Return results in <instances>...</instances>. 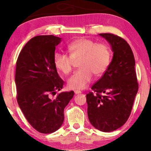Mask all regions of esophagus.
<instances>
[{
    "mask_svg": "<svg viewBox=\"0 0 151 151\" xmlns=\"http://www.w3.org/2000/svg\"><path fill=\"white\" fill-rule=\"evenodd\" d=\"M74 93H75V94H76V95H78V94L81 93V91H80L76 90V91H74Z\"/></svg>",
    "mask_w": 151,
    "mask_h": 151,
    "instance_id": "obj_1",
    "label": "esophagus"
}]
</instances>
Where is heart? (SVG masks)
Instances as JSON below:
<instances>
[{
  "mask_svg": "<svg viewBox=\"0 0 151 151\" xmlns=\"http://www.w3.org/2000/svg\"><path fill=\"white\" fill-rule=\"evenodd\" d=\"M69 55L56 53L54 65L65 75L72 70L73 61L78 62L79 70L68 80V87L73 90L84 89L92 80L93 74L102 76L106 71L111 59V51L106 44H97L90 39L80 38L72 41L67 46Z\"/></svg>",
  "mask_w": 151,
  "mask_h": 151,
  "instance_id": "1",
  "label": "heart"
}]
</instances>
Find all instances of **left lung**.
Instances as JSON below:
<instances>
[{
  "instance_id": "1",
  "label": "left lung",
  "mask_w": 151,
  "mask_h": 151,
  "mask_svg": "<svg viewBox=\"0 0 151 151\" xmlns=\"http://www.w3.org/2000/svg\"><path fill=\"white\" fill-rule=\"evenodd\" d=\"M99 36L110 44L113 55L104 75L92 86L96 94H86L87 114L93 127L111 132L124 124L131 114L138 91L135 61L131 47L123 38L112 34Z\"/></svg>"
}]
</instances>
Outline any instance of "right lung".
Returning a JSON list of instances; mask_svg holds the SVG:
<instances>
[{
	"label": "right lung",
	"instance_id": "obj_1",
	"mask_svg": "<svg viewBox=\"0 0 151 151\" xmlns=\"http://www.w3.org/2000/svg\"><path fill=\"white\" fill-rule=\"evenodd\" d=\"M60 38L53 35L30 39L20 51L16 62L15 83L17 102L24 117L36 131L51 133L64 122V109L74 92H62L64 81L54 65L55 47Z\"/></svg>",
	"mask_w": 151,
	"mask_h": 151
}]
</instances>
